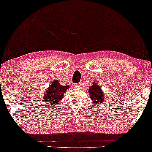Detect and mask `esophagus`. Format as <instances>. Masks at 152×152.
<instances>
[{
	"mask_svg": "<svg viewBox=\"0 0 152 152\" xmlns=\"http://www.w3.org/2000/svg\"><path fill=\"white\" fill-rule=\"evenodd\" d=\"M75 88H81V85H80V84H75Z\"/></svg>",
	"mask_w": 152,
	"mask_h": 152,
	"instance_id": "1",
	"label": "esophagus"
}]
</instances>
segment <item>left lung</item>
<instances>
[{
    "label": "left lung",
    "mask_w": 152,
    "mask_h": 152,
    "mask_svg": "<svg viewBox=\"0 0 152 152\" xmlns=\"http://www.w3.org/2000/svg\"><path fill=\"white\" fill-rule=\"evenodd\" d=\"M88 92L93 105H98L104 101V91L102 90V87L99 84H97L96 82H93L92 86L89 87Z\"/></svg>",
    "instance_id": "8db88e82"
}]
</instances>
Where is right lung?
Here are the masks:
<instances>
[{
    "instance_id": "obj_1",
    "label": "right lung",
    "mask_w": 152,
    "mask_h": 152,
    "mask_svg": "<svg viewBox=\"0 0 152 152\" xmlns=\"http://www.w3.org/2000/svg\"><path fill=\"white\" fill-rule=\"evenodd\" d=\"M69 85L62 86L59 80H54L49 87L44 91L42 101L45 103V105L50 106L52 108L56 107L63 99L64 93L69 88Z\"/></svg>"
}]
</instances>
